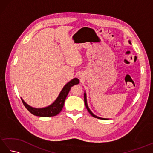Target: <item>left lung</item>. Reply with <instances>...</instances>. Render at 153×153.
Returning a JSON list of instances; mask_svg holds the SVG:
<instances>
[{
  "label": "left lung",
  "mask_w": 153,
  "mask_h": 153,
  "mask_svg": "<svg viewBox=\"0 0 153 153\" xmlns=\"http://www.w3.org/2000/svg\"><path fill=\"white\" fill-rule=\"evenodd\" d=\"M129 44H131V42H130V41H129ZM84 102H85V106H86V108L87 109V110H88V112L90 113V114L92 116H93L94 118H99V119H101V120H108V119H106V118H100V117L97 116L96 115L94 114H93L91 111L90 109L89 108L88 105H87V96H86V93H84Z\"/></svg>",
  "instance_id": "8db88e82"
}]
</instances>
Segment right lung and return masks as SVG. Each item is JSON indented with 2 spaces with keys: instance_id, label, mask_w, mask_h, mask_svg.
<instances>
[{
  "instance_id": "1",
  "label": "right lung",
  "mask_w": 153,
  "mask_h": 153,
  "mask_svg": "<svg viewBox=\"0 0 153 153\" xmlns=\"http://www.w3.org/2000/svg\"><path fill=\"white\" fill-rule=\"evenodd\" d=\"M79 83V81L77 78H74L73 79H71L70 82H68L67 84L65 85V86L63 87V89H62L59 95L57 97V99L55 100V101L52 104V105L47 107H45V108H33V107L28 105L26 102H25L24 100L22 98L21 99L25 108H26L32 114L41 117L54 116L58 114L60 112L61 110H62L64 105L65 99H66L71 87L75 85H76V84H78Z\"/></svg>"
}]
</instances>
